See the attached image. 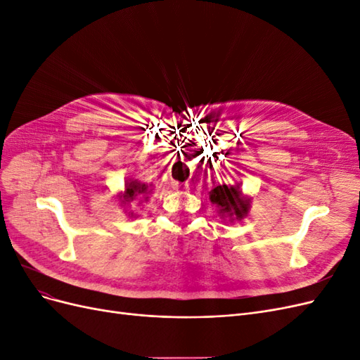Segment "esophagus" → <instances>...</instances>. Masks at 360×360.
Returning <instances> with one entry per match:
<instances>
[{
	"label": "esophagus",
	"instance_id": "34e87169",
	"mask_svg": "<svg viewBox=\"0 0 360 360\" xmlns=\"http://www.w3.org/2000/svg\"><path fill=\"white\" fill-rule=\"evenodd\" d=\"M191 184L186 181V183H180V181H172V189L176 191H188Z\"/></svg>",
	"mask_w": 360,
	"mask_h": 360
}]
</instances>
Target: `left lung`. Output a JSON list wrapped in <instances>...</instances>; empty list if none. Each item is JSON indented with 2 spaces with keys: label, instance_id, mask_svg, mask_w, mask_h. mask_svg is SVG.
Wrapping results in <instances>:
<instances>
[{
  "label": "left lung",
  "instance_id": "obj_1",
  "mask_svg": "<svg viewBox=\"0 0 360 360\" xmlns=\"http://www.w3.org/2000/svg\"><path fill=\"white\" fill-rule=\"evenodd\" d=\"M210 201L216 204L219 209V214L224 219L240 221L248 214L250 200L243 197L240 184L234 186H226V184H219L209 192Z\"/></svg>",
  "mask_w": 360,
  "mask_h": 360
}]
</instances>
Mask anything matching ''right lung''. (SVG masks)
Masks as SVG:
<instances>
[{"mask_svg":"<svg viewBox=\"0 0 360 360\" xmlns=\"http://www.w3.org/2000/svg\"><path fill=\"white\" fill-rule=\"evenodd\" d=\"M151 184H146V183H141L138 180H129L124 184V192L118 195L120 198V205H130V202H134L136 198H143L139 201L144 202V200H147L148 197L147 195L151 192ZM129 214H132V212H129Z\"/></svg>","mask_w":360,"mask_h":360,"instance_id":"obj_1","label":"right lung"}]
</instances>
